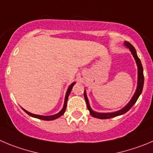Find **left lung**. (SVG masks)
Instances as JSON below:
<instances>
[{
  "label": "left lung",
  "instance_id": "obj_1",
  "mask_svg": "<svg viewBox=\"0 0 153 153\" xmlns=\"http://www.w3.org/2000/svg\"><path fill=\"white\" fill-rule=\"evenodd\" d=\"M124 45L131 51V54H132L133 57L134 58L135 62H136L137 66V88L135 93L134 94L133 97H131V99L130 100L129 102H128L126 105L122 108V109H119L118 111H115V112H98L96 111H94L91 109V105H90L89 100H88V96H87L86 90L85 88V93H84V96H85V101H86L87 103V107H88V110H89L90 114L92 115L93 117H95V118H100V119H107V118H114V117L118 116V115H122L123 114L126 113L128 110H130L131 107L134 105L135 102H137V99L139 98L140 95L141 94L143 91V83H144V77H143V68L142 63L140 62V59L138 58L136 50L134 48V46H132L129 42L128 41H125L124 43Z\"/></svg>",
  "mask_w": 153,
  "mask_h": 153
}]
</instances>
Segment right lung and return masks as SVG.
I'll return each mask as SVG.
<instances>
[{"label": "right lung", "mask_w": 153, "mask_h": 153, "mask_svg": "<svg viewBox=\"0 0 153 153\" xmlns=\"http://www.w3.org/2000/svg\"><path fill=\"white\" fill-rule=\"evenodd\" d=\"M75 83L76 82H73V83H72L71 85L68 86V89H67V91H66V94H65V100H64V104H63V106H62V109H61L60 111H59L58 113L55 114V115H35V114H33V113H31V112H28L27 110H25V109H23V108H22V110L24 111V112H25L26 114H28V115H30L31 117H33V118H39V119H41V120H44V121H52V120H55L56 119V118H59V117L62 116V115H63L64 113H65V109H66V104H67V101H68V96H69L70 93H71V91H72V88H73L74 85H75Z\"/></svg>", "instance_id": "add662e5"}]
</instances>
